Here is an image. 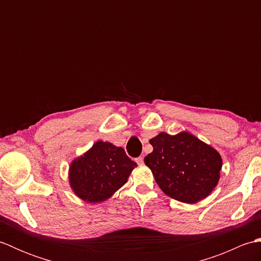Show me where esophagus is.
Wrapping results in <instances>:
<instances>
[{
	"instance_id": "esophagus-1",
	"label": "esophagus",
	"mask_w": 261,
	"mask_h": 261,
	"mask_svg": "<svg viewBox=\"0 0 261 261\" xmlns=\"http://www.w3.org/2000/svg\"><path fill=\"white\" fill-rule=\"evenodd\" d=\"M136 162H137L138 165H142V164H143V158H142V157H138V158L136 159Z\"/></svg>"
}]
</instances>
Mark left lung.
<instances>
[{
    "label": "left lung",
    "mask_w": 261,
    "mask_h": 261,
    "mask_svg": "<svg viewBox=\"0 0 261 261\" xmlns=\"http://www.w3.org/2000/svg\"><path fill=\"white\" fill-rule=\"evenodd\" d=\"M149 142L153 150L145 157V164L166 195L194 204L213 192L222 168L216 149L187 131L174 136L160 132Z\"/></svg>",
    "instance_id": "obj_1"
}]
</instances>
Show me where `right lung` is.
<instances>
[{
	"mask_svg": "<svg viewBox=\"0 0 261 261\" xmlns=\"http://www.w3.org/2000/svg\"><path fill=\"white\" fill-rule=\"evenodd\" d=\"M136 167L123 148L98 140L70 163L69 185L84 202L102 203L125 184Z\"/></svg>",
	"mask_w": 261,
	"mask_h": 261,
	"instance_id": "add662e5",
	"label": "right lung"
}]
</instances>
